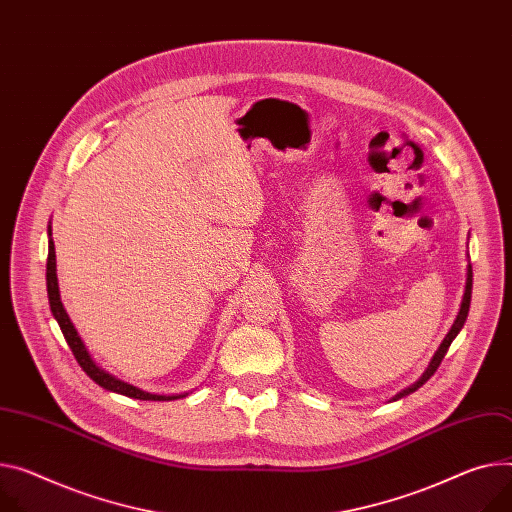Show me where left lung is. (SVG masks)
<instances>
[{
  "label": "left lung",
  "mask_w": 512,
  "mask_h": 512,
  "mask_svg": "<svg viewBox=\"0 0 512 512\" xmlns=\"http://www.w3.org/2000/svg\"><path fill=\"white\" fill-rule=\"evenodd\" d=\"M471 285H474V272H471V264H467V279H465V291H463V299H461V307H459V313H457V318H455V322H453V326H451V330L447 332V336H445V340L441 342V346H439V350L435 352V357L430 359V363H428V367H426V371L422 373V377L416 381V383H412L410 387H406V389H402L396 398L393 400H400V398H404V396H408V393H412V391H416L418 387H422L432 375H435V371L439 369V365H441V361L445 359V355H447V350H449V346H451V342L455 340V336L461 332V328H463V324H465V320H467V313H469V303H471Z\"/></svg>",
  "instance_id": "1"
}]
</instances>
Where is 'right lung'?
Instances as JSON below:
<instances>
[{"label": "right lung", "instance_id": "add662e5", "mask_svg": "<svg viewBox=\"0 0 512 512\" xmlns=\"http://www.w3.org/2000/svg\"><path fill=\"white\" fill-rule=\"evenodd\" d=\"M47 293H49V303H51V311H53V318L57 320L75 361L80 363V367L86 371V375L96 381L100 387L108 389V391H116V393H123L127 398H135V400H151V402H168V400H178L184 398L186 393H180V396H160V393H149L143 391L119 377L110 375L108 371H104L102 367L96 365V361L92 359V355L88 352L84 340L77 334L75 326L71 324L67 311L61 303V295H59V283H57V262H55V244L51 238V225H49V258H47Z\"/></svg>", "mask_w": 512, "mask_h": 512}]
</instances>
